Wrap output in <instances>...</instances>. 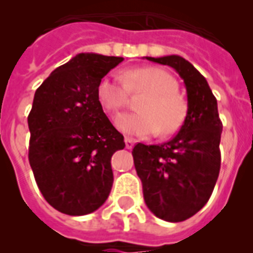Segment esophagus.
<instances>
[{
    "instance_id": "obj_1",
    "label": "esophagus",
    "mask_w": 253,
    "mask_h": 253,
    "mask_svg": "<svg viewBox=\"0 0 253 253\" xmlns=\"http://www.w3.org/2000/svg\"><path fill=\"white\" fill-rule=\"evenodd\" d=\"M125 143H126V148L131 150V148L134 147L135 140H134V139H131V138H125Z\"/></svg>"
}]
</instances>
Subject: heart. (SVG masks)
I'll return each mask as SVG.
<instances>
[{
	"label": "heart",
	"mask_w": 253,
	"mask_h": 253,
	"mask_svg": "<svg viewBox=\"0 0 253 253\" xmlns=\"http://www.w3.org/2000/svg\"><path fill=\"white\" fill-rule=\"evenodd\" d=\"M118 76H106L99 81L97 97L110 115H117L128 101V93L146 91L139 102V113L119 117L117 126L128 135L147 138L169 135L178 130L186 114L184 99L177 94V83L166 71L154 67L128 69Z\"/></svg>",
	"instance_id": "1"
}]
</instances>
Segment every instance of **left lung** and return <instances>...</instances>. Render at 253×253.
<instances>
[{
    "instance_id": "1",
    "label": "left lung",
    "mask_w": 253,
    "mask_h": 253,
    "mask_svg": "<svg viewBox=\"0 0 253 253\" xmlns=\"http://www.w3.org/2000/svg\"><path fill=\"white\" fill-rule=\"evenodd\" d=\"M146 59L169 65L180 75L186 86L188 113L169 142L134 147L135 169L151 211L167 222H182L200 211L214 190L223 126L208 81L188 60L177 55Z\"/></svg>"
}]
</instances>
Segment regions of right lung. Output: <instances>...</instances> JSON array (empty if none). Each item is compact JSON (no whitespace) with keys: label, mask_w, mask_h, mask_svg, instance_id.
Returning a JSON list of instances; mask_svg holds the SVG:
<instances>
[{"label":"right lung","mask_w":253,"mask_h":253,"mask_svg":"<svg viewBox=\"0 0 253 253\" xmlns=\"http://www.w3.org/2000/svg\"><path fill=\"white\" fill-rule=\"evenodd\" d=\"M121 61L79 53L35 91L27 118L29 162L44 200L63 214H90L110 194L111 156L125 140L103 113L97 87Z\"/></svg>","instance_id":"obj_1"}]
</instances>
